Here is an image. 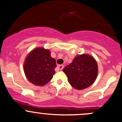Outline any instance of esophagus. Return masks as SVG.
<instances>
[{
  "label": "esophagus",
  "instance_id": "1",
  "mask_svg": "<svg viewBox=\"0 0 122 122\" xmlns=\"http://www.w3.org/2000/svg\"><path fill=\"white\" fill-rule=\"evenodd\" d=\"M57 68L59 69V70H62L64 68V65H59L57 66Z\"/></svg>",
  "mask_w": 122,
  "mask_h": 122
}]
</instances>
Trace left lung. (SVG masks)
<instances>
[{"mask_svg":"<svg viewBox=\"0 0 122 122\" xmlns=\"http://www.w3.org/2000/svg\"><path fill=\"white\" fill-rule=\"evenodd\" d=\"M68 81L75 89L82 90L90 86L98 74V66L95 59L87 54L77 56L71 64L64 68Z\"/></svg>","mask_w":122,"mask_h":122,"instance_id":"left-lung-1","label":"left lung"}]
</instances>
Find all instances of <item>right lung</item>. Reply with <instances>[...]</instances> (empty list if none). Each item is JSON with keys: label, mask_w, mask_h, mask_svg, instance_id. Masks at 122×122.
I'll return each instance as SVG.
<instances>
[{"label": "right lung", "mask_w": 122, "mask_h": 122, "mask_svg": "<svg viewBox=\"0 0 122 122\" xmlns=\"http://www.w3.org/2000/svg\"><path fill=\"white\" fill-rule=\"evenodd\" d=\"M50 54L49 50L39 47L32 51L25 59L24 72L33 85L42 86L53 78L57 64Z\"/></svg>", "instance_id": "1"}]
</instances>
